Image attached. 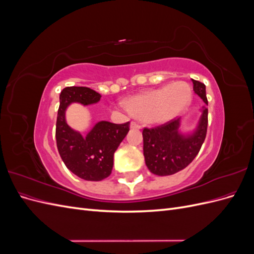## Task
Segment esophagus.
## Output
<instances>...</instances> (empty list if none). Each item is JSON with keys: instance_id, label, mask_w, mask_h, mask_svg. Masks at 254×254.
Segmentation results:
<instances>
[{"instance_id": "1", "label": "esophagus", "mask_w": 254, "mask_h": 254, "mask_svg": "<svg viewBox=\"0 0 254 254\" xmlns=\"http://www.w3.org/2000/svg\"><path fill=\"white\" fill-rule=\"evenodd\" d=\"M130 128H131V129H140L141 125L136 122H131V124H130Z\"/></svg>"}]
</instances>
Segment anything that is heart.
<instances>
[{
  "label": "heart",
  "mask_w": 254,
  "mask_h": 254,
  "mask_svg": "<svg viewBox=\"0 0 254 254\" xmlns=\"http://www.w3.org/2000/svg\"><path fill=\"white\" fill-rule=\"evenodd\" d=\"M191 91L186 82L165 84L145 91L128 99L127 108L139 118L152 123H165L181 113L190 105Z\"/></svg>",
  "instance_id": "obj_1"
}]
</instances>
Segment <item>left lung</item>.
<instances>
[{
    "mask_svg": "<svg viewBox=\"0 0 254 254\" xmlns=\"http://www.w3.org/2000/svg\"><path fill=\"white\" fill-rule=\"evenodd\" d=\"M195 93L207 105L204 83L191 79ZM202 114L195 131L190 134L179 132L180 119L165 124L144 128L143 151L148 170L158 176L174 175L186 168L195 159L204 142L207 129V108Z\"/></svg>",
    "mask_w": 254,
    "mask_h": 254,
    "instance_id": "obj_1",
    "label": "left lung"
}]
</instances>
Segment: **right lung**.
<instances>
[{"label": "right lung", "instance_id": "right-lung-1", "mask_svg": "<svg viewBox=\"0 0 254 254\" xmlns=\"http://www.w3.org/2000/svg\"><path fill=\"white\" fill-rule=\"evenodd\" d=\"M102 95L87 87H66L61 91L56 122V142L65 166L79 178L101 181L110 176L113 155L129 131V124L102 121L82 136L66 124L65 110L72 103L83 106L97 103Z\"/></svg>", "mask_w": 254, "mask_h": 254}]
</instances>
